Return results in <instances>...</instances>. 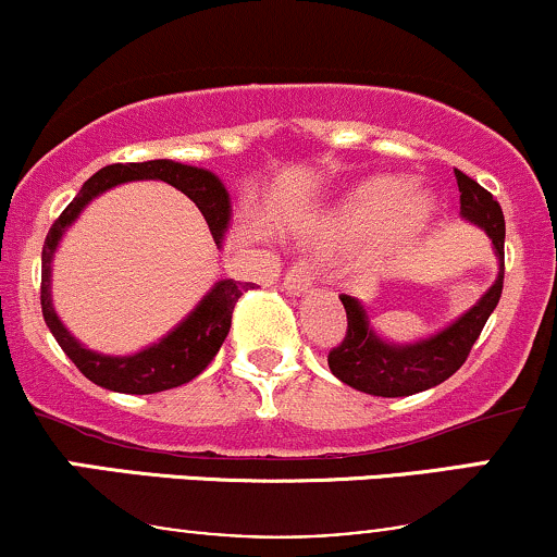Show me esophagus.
I'll return each mask as SVG.
<instances>
[{
	"mask_svg": "<svg viewBox=\"0 0 557 557\" xmlns=\"http://www.w3.org/2000/svg\"><path fill=\"white\" fill-rule=\"evenodd\" d=\"M283 290L287 296H304V293L314 290V272H311V267L304 264V261L293 264L283 280Z\"/></svg>",
	"mask_w": 557,
	"mask_h": 557,
	"instance_id": "1",
	"label": "esophagus"
}]
</instances>
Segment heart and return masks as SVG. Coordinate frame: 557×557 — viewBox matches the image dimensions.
Segmentation results:
<instances>
[{
    "label": "heart",
    "instance_id": "b5f03b06",
    "mask_svg": "<svg viewBox=\"0 0 557 557\" xmlns=\"http://www.w3.org/2000/svg\"><path fill=\"white\" fill-rule=\"evenodd\" d=\"M434 201L400 175H372L350 190L343 203V225L356 238L387 230L395 246L421 240L432 225Z\"/></svg>",
    "mask_w": 557,
    "mask_h": 557
}]
</instances>
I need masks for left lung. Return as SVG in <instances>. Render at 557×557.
Segmentation results:
<instances>
[{
    "label": "left lung",
    "instance_id": "8db88e82",
    "mask_svg": "<svg viewBox=\"0 0 557 557\" xmlns=\"http://www.w3.org/2000/svg\"><path fill=\"white\" fill-rule=\"evenodd\" d=\"M458 190H461V216L471 225L490 235L492 248L497 257V277L490 290L453 319L443 330L430 337L413 343H389L374 330L367 306L354 296H341L345 314H348V332L343 343L330 350V369L337 380L361 393L380 395V398H406V395L424 393L437 387L447 376H453L463 367L471 345L476 343L479 332L484 330L497 300L503 293L505 272V216L500 203L492 198L476 181L456 170Z\"/></svg>",
    "mask_w": 557,
    "mask_h": 557
}]
</instances>
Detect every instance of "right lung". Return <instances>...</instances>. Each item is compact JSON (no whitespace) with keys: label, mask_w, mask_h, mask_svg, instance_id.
<instances>
[{"label":"right lung","mask_w":557,"mask_h":557,"mask_svg":"<svg viewBox=\"0 0 557 557\" xmlns=\"http://www.w3.org/2000/svg\"><path fill=\"white\" fill-rule=\"evenodd\" d=\"M133 181H162L170 183L172 188L183 190L190 201L201 209L203 220H207L209 230L216 248L225 243L230 216H233V207H230V194L225 183L207 168H190V164L175 162V159H151V162H131V164H110L101 168L96 175L88 177L78 190V196L67 203L65 212L49 230L47 240H44L41 251V311L44 322H47L49 332L60 348L65 350L67 359L81 369L94 385L114 389V393L127 395H151L162 393V389L181 387L190 382L209 361L214 359L220 345L225 343L230 322H233V309L238 298L246 290H251L253 283H235V280H216L209 287L194 309L185 314L181 322L172 327L168 335L159 337L157 343L146 345V348L136 350L127 356H110L99 354V350L86 348L78 337L70 335V330L57 317L52 304V261L60 240L65 238L67 227L78 220L83 209L94 201L96 196L107 194L114 185L133 183Z\"/></svg>","instance_id":"right-lung-1"}]
</instances>
